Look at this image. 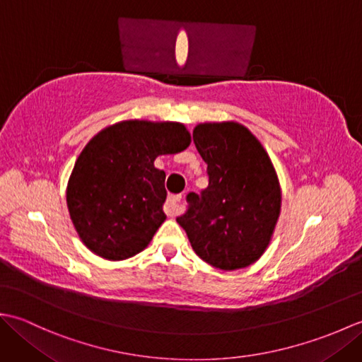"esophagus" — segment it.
Segmentation results:
<instances>
[{"label": "esophagus", "instance_id": "esophagus-1", "mask_svg": "<svg viewBox=\"0 0 362 362\" xmlns=\"http://www.w3.org/2000/svg\"><path fill=\"white\" fill-rule=\"evenodd\" d=\"M180 201H182L180 194H174L168 197V201L165 202V213L168 216H175V214H179L182 211Z\"/></svg>", "mask_w": 362, "mask_h": 362}]
</instances>
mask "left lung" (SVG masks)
I'll return each instance as SVG.
<instances>
[{
  "label": "left lung",
  "mask_w": 362,
  "mask_h": 362,
  "mask_svg": "<svg viewBox=\"0 0 362 362\" xmlns=\"http://www.w3.org/2000/svg\"><path fill=\"white\" fill-rule=\"evenodd\" d=\"M209 187L187 196L177 218L191 247L222 271L247 267L263 255L280 214V185L264 148L238 122H206L193 132Z\"/></svg>",
  "instance_id": "8db88e82"
}]
</instances>
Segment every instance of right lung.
<instances>
[{
    "label": "right lung",
    "mask_w": 362,
    "mask_h": 362,
    "mask_svg": "<svg viewBox=\"0 0 362 362\" xmlns=\"http://www.w3.org/2000/svg\"><path fill=\"white\" fill-rule=\"evenodd\" d=\"M179 122L122 121L99 132L76 160L66 204L81 240L119 261L140 253L166 219L165 171L153 160L189 146Z\"/></svg>",
    "instance_id": "obj_1"
}]
</instances>
